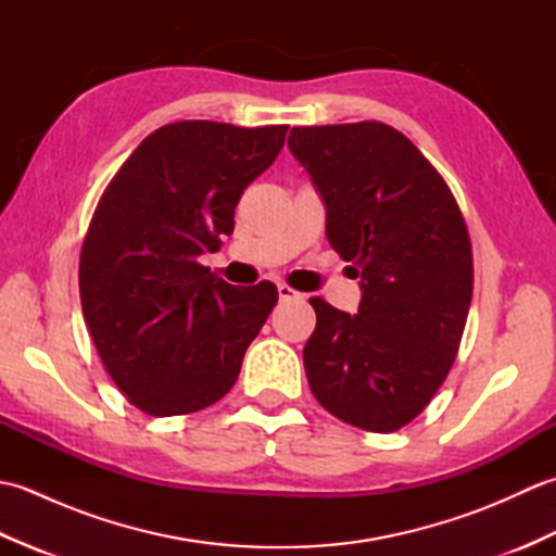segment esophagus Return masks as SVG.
<instances>
[{
  "mask_svg": "<svg viewBox=\"0 0 556 556\" xmlns=\"http://www.w3.org/2000/svg\"><path fill=\"white\" fill-rule=\"evenodd\" d=\"M277 291H279V299L281 301H299V299H303V293H299L296 289H291L289 285H277Z\"/></svg>",
  "mask_w": 556,
  "mask_h": 556,
  "instance_id": "34e87169",
  "label": "esophagus"
}]
</instances>
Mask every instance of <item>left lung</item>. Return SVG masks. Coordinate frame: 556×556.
<instances>
[{
	"mask_svg": "<svg viewBox=\"0 0 556 556\" xmlns=\"http://www.w3.org/2000/svg\"><path fill=\"white\" fill-rule=\"evenodd\" d=\"M289 148L327 207V239L361 275L356 315L315 296L303 349L315 399L368 432H394L446 380L473 296L466 219L428 157L382 122L296 126Z\"/></svg>",
	"mask_w": 556,
	"mask_h": 556,
	"instance_id": "1",
	"label": "left lung"
}]
</instances>
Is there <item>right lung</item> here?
Here are the masks:
<instances>
[{
  "instance_id": "obj_1",
  "label": "right lung",
  "mask_w": 556,
  "mask_h": 556,
  "mask_svg": "<svg viewBox=\"0 0 556 556\" xmlns=\"http://www.w3.org/2000/svg\"><path fill=\"white\" fill-rule=\"evenodd\" d=\"M289 126L176 122L152 131L104 188L80 248L83 317L104 370L148 416H186L233 387L277 305L271 281L231 287L198 263Z\"/></svg>"
}]
</instances>
